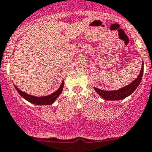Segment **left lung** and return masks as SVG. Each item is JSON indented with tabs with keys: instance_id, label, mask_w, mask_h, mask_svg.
Segmentation results:
<instances>
[{
	"instance_id": "obj_1",
	"label": "left lung",
	"mask_w": 152,
	"mask_h": 152,
	"mask_svg": "<svg viewBox=\"0 0 152 152\" xmlns=\"http://www.w3.org/2000/svg\"><path fill=\"white\" fill-rule=\"evenodd\" d=\"M142 75H143V61L142 64V67H141L140 72L137 77L132 81V83H129V85L123 87V88H119L115 91H105V90H101L100 88H97L94 87L96 92L103 99L106 100H121L126 97H129V95L132 94L134 91V90L137 88L139 84L140 83L141 80H142Z\"/></svg>"
}]
</instances>
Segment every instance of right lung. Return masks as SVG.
<instances>
[{
    "instance_id": "add662e5",
    "label": "right lung",
    "mask_w": 152,
    "mask_h": 152,
    "mask_svg": "<svg viewBox=\"0 0 152 152\" xmlns=\"http://www.w3.org/2000/svg\"><path fill=\"white\" fill-rule=\"evenodd\" d=\"M64 80L61 83V86L58 88V89L57 91H55V92H53L52 94H49V95L47 96H41V97H37V96L31 95L29 94H27V93L23 92V91H21L20 89H19L16 86H14L15 88H16L18 92L20 94L23 98H24L26 100L28 101L29 103H33L34 105H38V106H40V105H52V103H55V101L56 100V99L59 97L60 94H61L63 91V88H64Z\"/></svg>"
}]
</instances>
